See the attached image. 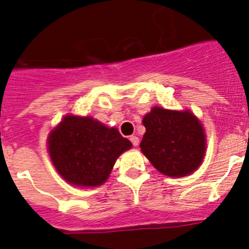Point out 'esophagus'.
Instances as JSON below:
<instances>
[{"label": "esophagus", "instance_id": "34e87169", "mask_svg": "<svg viewBox=\"0 0 249 249\" xmlns=\"http://www.w3.org/2000/svg\"><path fill=\"white\" fill-rule=\"evenodd\" d=\"M129 141H131L132 144L135 147H137L138 143H140V140H138L137 136H131V137H129Z\"/></svg>", "mask_w": 249, "mask_h": 249}]
</instances>
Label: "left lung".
<instances>
[{
	"label": "left lung",
	"instance_id": "obj_1",
	"mask_svg": "<svg viewBox=\"0 0 249 249\" xmlns=\"http://www.w3.org/2000/svg\"><path fill=\"white\" fill-rule=\"evenodd\" d=\"M142 123L146 133L141 151L158 172L168 177H184L201 166L206 153V133L192 112L153 107Z\"/></svg>",
	"mask_w": 249,
	"mask_h": 249
}]
</instances>
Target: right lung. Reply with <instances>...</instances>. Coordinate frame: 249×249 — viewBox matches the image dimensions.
<instances>
[{
  "instance_id": "1",
  "label": "right lung",
  "mask_w": 249,
  "mask_h": 249,
  "mask_svg": "<svg viewBox=\"0 0 249 249\" xmlns=\"http://www.w3.org/2000/svg\"><path fill=\"white\" fill-rule=\"evenodd\" d=\"M47 147L65 181L78 187H97L107 181L117 158L132 143L114 127L92 117L67 114L50 132Z\"/></svg>"
}]
</instances>
